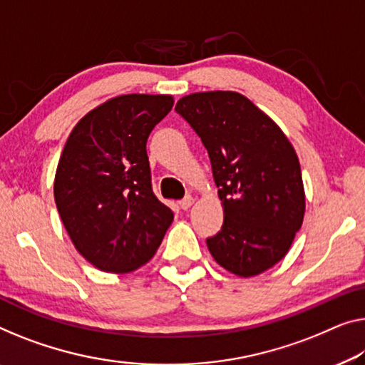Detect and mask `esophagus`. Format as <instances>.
Instances as JSON below:
<instances>
[{
  "label": "esophagus",
  "instance_id": "34e87169",
  "mask_svg": "<svg viewBox=\"0 0 365 365\" xmlns=\"http://www.w3.org/2000/svg\"><path fill=\"white\" fill-rule=\"evenodd\" d=\"M193 203H195L193 197H185L183 200H180V203H178V205H180V208H182V210H188L190 206H192Z\"/></svg>",
  "mask_w": 365,
  "mask_h": 365
}]
</instances>
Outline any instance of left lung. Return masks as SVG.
<instances>
[{"label":"left lung","mask_w":365,"mask_h":365,"mask_svg":"<svg viewBox=\"0 0 365 365\" xmlns=\"http://www.w3.org/2000/svg\"><path fill=\"white\" fill-rule=\"evenodd\" d=\"M175 110L208 150L221 200L211 255L237 277H254L285 257L304 216L300 160L274 119L237 91H200Z\"/></svg>","instance_id":"left-lung-1"}]
</instances>
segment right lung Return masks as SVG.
<instances>
[{
	"label": "right lung",
	"mask_w": 365,
	"mask_h": 365,
	"mask_svg": "<svg viewBox=\"0 0 365 365\" xmlns=\"http://www.w3.org/2000/svg\"><path fill=\"white\" fill-rule=\"evenodd\" d=\"M170 95H119L86 113L58 160L53 198L70 239L91 265L128 274L154 257L173 221L152 192L150 130Z\"/></svg>",
	"instance_id": "1"
}]
</instances>
